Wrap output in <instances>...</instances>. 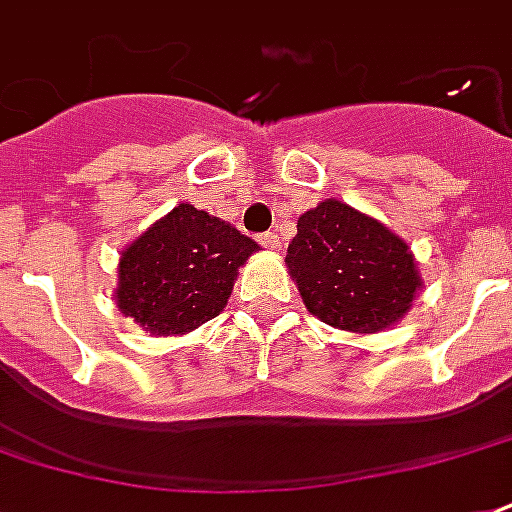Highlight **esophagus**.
I'll return each instance as SVG.
<instances>
[{"mask_svg": "<svg viewBox=\"0 0 512 512\" xmlns=\"http://www.w3.org/2000/svg\"><path fill=\"white\" fill-rule=\"evenodd\" d=\"M257 241L266 246V249H271V252H279V249H282V238L276 236V233H263Z\"/></svg>", "mask_w": 512, "mask_h": 512, "instance_id": "34e87169", "label": "esophagus"}]
</instances>
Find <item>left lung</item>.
<instances>
[{
	"label": "left lung",
	"mask_w": 512,
	"mask_h": 512,
	"mask_svg": "<svg viewBox=\"0 0 512 512\" xmlns=\"http://www.w3.org/2000/svg\"><path fill=\"white\" fill-rule=\"evenodd\" d=\"M285 263L306 309L347 333L396 325L423 287L407 241L336 198L298 217Z\"/></svg>",
	"instance_id": "8db88e82"
}]
</instances>
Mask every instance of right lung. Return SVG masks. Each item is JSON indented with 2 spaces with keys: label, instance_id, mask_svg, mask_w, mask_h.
I'll use <instances>...</instances> for the list:
<instances>
[{
  "label": "right lung",
  "instance_id": "1",
  "mask_svg": "<svg viewBox=\"0 0 512 512\" xmlns=\"http://www.w3.org/2000/svg\"><path fill=\"white\" fill-rule=\"evenodd\" d=\"M257 249L225 219L179 203L121 252L113 298L151 336H181L225 309Z\"/></svg>",
  "mask_w": 512,
  "mask_h": 512
}]
</instances>
